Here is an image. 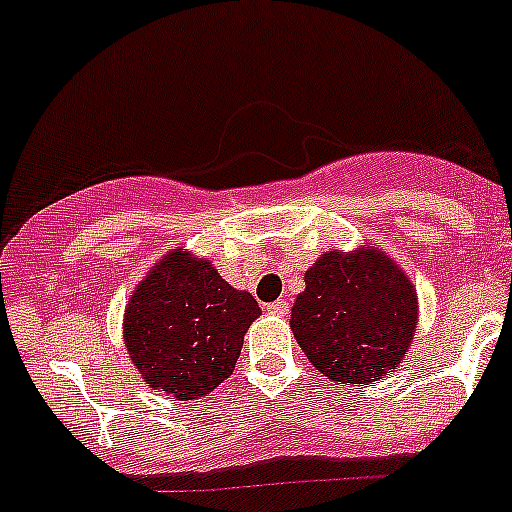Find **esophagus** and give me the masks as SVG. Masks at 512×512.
Returning <instances> with one entry per match:
<instances>
[{"label": "esophagus", "mask_w": 512, "mask_h": 512, "mask_svg": "<svg viewBox=\"0 0 512 512\" xmlns=\"http://www.w3.org/2000/svg\"><path fill=\"white\" fill-rule=\"evenodd\" d=\"M266 311H269V314H276V316L289 314V301L279 299V301H274V304H266Z\"/></svg>", "instance_id": "1"}]
</instances>
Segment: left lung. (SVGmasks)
<instances>
[{"label":"left lung","mask_w":512,"mask_h":512,"mask_svg":"<svg viewBox=\"0 0 512 512\" xmlns=\"http://www.w3.org/2000/svg\"><path fill=\"white\" fill-rule=\"evenodd\" d=\"M291 332L306 359L339 384H374L407 357L417 332V291L374 246L326 251L304 274Z\"/></svg>","instance_id":"1"}]
</instances>
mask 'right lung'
I'll return each mask as SVG.
<instances>
[{
    "mask_svg": "<svg viewBox=\"0 0 512 512\" xmlns=\"http://www.w3.org/2000/svg\"><path fill=\"white\" fill-rule=\"evenodd\" d=\"M259 316L256 299L221 279L211 261L173 248L130 296L123 339L145 384L186 402L231 377Z\"/></svg>",
    "mask_w": 512,
    "mask_h": 512,
    "instance_id": "add662e5",
    "label": "right lung"
}]
</instances>
